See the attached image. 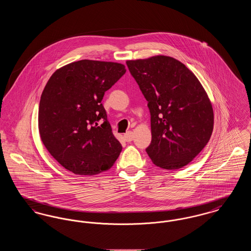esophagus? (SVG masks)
Listing matches in <instances>:
<instances>
[{"mask_svg": "<svg viewBox=\"0 0 251 251\" xmlns=\"http://www.w3.org/2000/svg\"><path fill=\"white\" fill-rule=\"evenodd\" d=\"M132 138H133V134H132L131 131H127V132L124 134V139H125V141H127V142H131V140H132Z\"/></svg>", "mask_w": 251, "mask_h": 251, "instance_id": "obj_1", "label": "esophagus"}]
</instances>
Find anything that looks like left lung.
Wrapping results in <instances>:
<instances>
[{"label": "left lung", "instance_id": "obj_1", "mask_svg": "<svg viewBox=\"0 0 251 251\" xmlns=\"http://www.w3.org/2000/svg\"><path fill=\"white\" fill-rule=\"evenodd\" d=\"M126 64L151 113L148 155L164 169L188 165L209 142L214 129L212 103L201 82L170 56L128 60Z\"/></svg>", "mask_w": 251, "mask_h": 251}]
</instances>
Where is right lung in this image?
I'll use <instances>...</instances> for the list:
<instances>
[{"label": "right lung", "mask_w": 251, "mask_h": 251, "mask_svg": "<svg viewBox=\"0 0 251 251\" xmlns=\"http://www.w3.org/2000/svg\"><path fill=\"white\" fill-rule=\"evenodd\" d=\"M125 72L120 63L84 59L60 68L49 79L38 109L40 138L74 174L95 175L119 158L122 147L101 100Z\"/></svg>", "instance_id": "add662e5"}]
</instances>
